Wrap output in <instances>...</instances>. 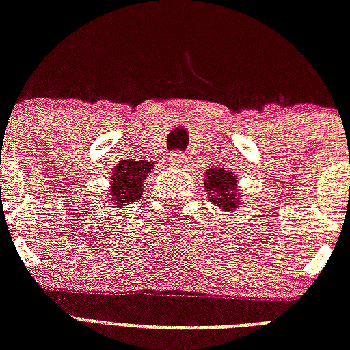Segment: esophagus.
Segmentation results:
<instances>
[{
	"label": "esophagus",
	"mask_w": 350,
	"mask_h": 350,
	"mask_svg": "<svg viewBox=\"0 0 350 350\" xmlns=\"http://www.w3.org/2000/svg\"><path fill=\"white\" fill-rule=\"evenodd\" d=\"M170 161H172V165H185L187 163V156L183 152H172V156H170Z\"/></svg>",
	"instance_id": "1"
}]
</instances>
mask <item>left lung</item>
Instances as JSON below:
<instances>
[{
	"label": "left lung",
	"instance_id": "obj_1",
	"mask_svg": "<svg viewBox=\"0 0 350 350\" xmlns=\"http://www.w3.org/2000/svg\"><path fill=\"white\" fill-rule=\"evenodd\" d=\"M205 189L211 194V202L216 203V207H221L227 211L238 208L241 196L238 192V183H236V174L225 169H208L207 180H205Z\"/></svg>",
	"mask_w": 350,
	"mask_h": 350
}]
</instances>
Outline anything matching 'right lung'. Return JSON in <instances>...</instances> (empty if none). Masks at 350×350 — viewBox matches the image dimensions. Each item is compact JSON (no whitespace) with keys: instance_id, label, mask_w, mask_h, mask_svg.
I'll use <instances>...</instances> for the list:
<instances>
[{"instance_id":"add662e5","label":"right lung","mask_w":350,"mask_h":350,"mask_svg":"<svg viewBox=\"0 0 350 350\" xmlns=\"http://www.w3.org/2000/svg\"><path fill=\"white\" fill-rule=\"evenodd\" d=\"M154 163L147 159H123L112 170L111 176V203L126 205L142 198L143 180L148 172H152Z\"/></svg>"}]
</instances>
